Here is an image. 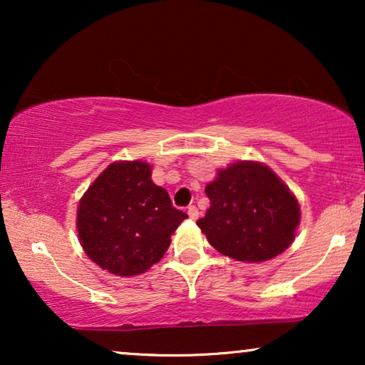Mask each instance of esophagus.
Masks as SVG:
<instances>
[{
	"label": "esophagus",
	"mask_w": 365,
	"mask_h": 365,
	"mask_svg": "<svg viewBox=\"0 0 365 365\" xmlns=\"http://www.w3.org/2000/svg\"><path fill=\"white\" fill-rule=\"evenodd\" d=\"M187 216L192 219V221H196V219L199 217V211H197V207L196 206H189L187 207Z\"/></svg>",
	"instance_id": "34e87169"
}]
</instances>
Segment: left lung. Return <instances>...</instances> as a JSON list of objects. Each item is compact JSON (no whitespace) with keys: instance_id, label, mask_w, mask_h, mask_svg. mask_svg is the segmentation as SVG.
Here are the masks:
<instances>
[{"instance_id":"1","label":"left lung","mask_w":365,"mask_h":365,"mask_svg":"<svg viewBox=\"0 0 365 365\" xmlns=\"http://www.w3.org/2000/svg\"><path fill=\"white\" fill-rule=\"evenodd\" d=\"M211 201L197 221L211 246L241 262L271 261L291 246L301 206L286 182L261 161H236L207 182Z\"/></svg>"}]
</instances>
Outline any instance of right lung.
Returning <instances> with one entry per match:
<instances>
[{
  "label": "right lung",
  "mask_w": 365,
  "mask_h": 365,
  "mask_svg": "<svg viewBox=\"0 0 365 365\" xmlns=\"http://www.w3.org/2000/svg\"><path fill=\"white\" fill-rule=\"evenodd\" d=\"M151 164L111 163L79 199L76 229L86 256L119 277L146 272L166 254L186 212L151 179Z\"/></svg>",
  "instance_id": "1"
}]
</instances>
